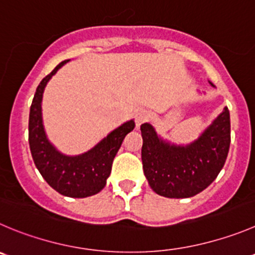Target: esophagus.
I'll return each mask as SVG.
<instances>
[{
	"label": "esophagus",
	"instance_id": "obj_1",
	"mask_svg": "<svg viewBox=\"0 0 255 255\" xmlns=\"http://www.w3.org/2000/svg\"><path fill=\"white\" fill-rule=\"evenodd\" d=\"M150 118V113L147 110H145V109H140V110L136 111V114H135V123H136V126L139 128L141 124L146 123L147 120H149Z\"/></svg>",
	"mask_w": 255,
	"mask_h": 255
}]
</instances>
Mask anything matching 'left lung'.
<instances>
[{
    "label": "left lung",
    "mask_w": 255,
    "mask_h": 255,
    "mask_svg": "<svg viewBox=\"0 0 255 255\" xmlns=\"http://www.w3.org/2000/svg\"><path fill=\"white\" fill-rule=\"evenodd\" d=\"M142 169L152 190L166 198H190L210 185L227 160L230 145L228 108L196 141L186 146L159 139L150 124L140 126Z\"/></svg>",
    "instance_id": "1"
}]
</instances>
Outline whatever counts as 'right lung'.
<instances>
[{
    "label": "right lung",
    "mask_w": 255,
    "mask_h": 255,
    "mask_svg": "<svg viewBox=\"0 0 255 255\" xmlns=\"http://www.w3.org/2000/svg\"><path fill=\"white\" fill-rule=\"evenodd\" d=\"M67 61L69 60L57 65L52 72L43 77L36 89L30 108L28 142L36 168L51 188L70 198H86L98 194L106 185L114 157L126 134L135 128V123L130 120L123 124L85 154L66 156L57 151L50 144L43 130L41 101L48 80Z\"/></svg>",
    "instance_id": "1"
}]
</instances>
